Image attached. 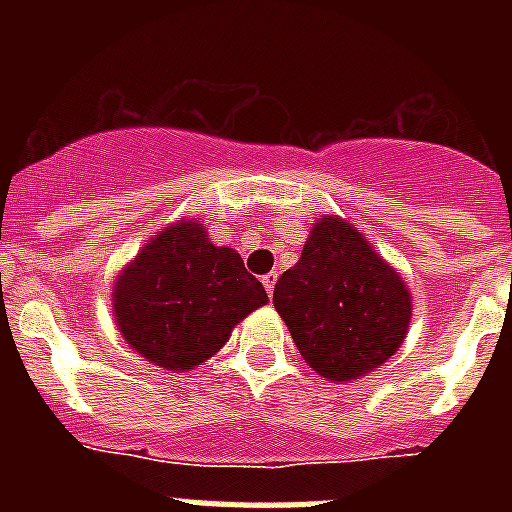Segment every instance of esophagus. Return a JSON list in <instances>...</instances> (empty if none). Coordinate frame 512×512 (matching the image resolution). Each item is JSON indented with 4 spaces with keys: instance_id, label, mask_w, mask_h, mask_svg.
<instances>
[{
    "instance_id": "34e87169",
    "label": "esophagus",
    "mask_w": 512,
    "mask_h": 512,
    "mask_svg": "<svg viewBox=\"0 0 512 512\" xmlns=\"http://www.w3.org/2000/svg\"><path fill=\"white\" fill-rule=\"evenodd\" d=\"M261 282H264V287H266V295H274V284H277V274H274V271H271V274H266V277H261Z\"/></svg>"
}]
</instances>
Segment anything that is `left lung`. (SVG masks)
I'll use <instances>...</instances> for the list:
<instances>
[{
  "label": "left lung",
  "instance_id": "1",
  "mask_svg": "<svg viewBox=\"0 0 512 512\" xmlns=\"http://www.w3.org/2000/svg\"><path fill=\"white\" fill-rule=\"evenodd\" d=\"M274 307L310 369L330 382L374 372L408 336L410 292L341 217H320L302 256L279 277Z\"/></svg>",
  "mask_w": 512,
  "mask_h": 512
}]
</instances>
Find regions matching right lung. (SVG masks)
Instances as JSON below:
<instances>
[{"mask_svg": "<svg viewBox=\"0 0 512 512\" xmlns=\"http://www.w3.org/2000/svg\"><path fill=\"white\" fill-rule=\"evenodd\" d=\"M266 302L264 284L248 274L241 253L215 246L197 217L151 238L112 289L122 338L169 372L215 356L230 330Z\"/></svg>", "mask_w": 512, "mask_h": 512, "instance_id": "1", "label": "right lung"}]
</instances>
